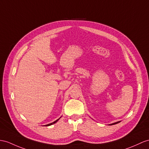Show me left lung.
<instances>
[{
	"label": "left lung",
	"instance_id": "8db88e82",
	"mask_svg": "<svg viewBox=\"0 0 149 149\" xmlns=\"http://www.w3.org/2000/svg\"><path fill=\"white\" fill-rule=\"evenodd\" d=\"M120 121H118V122H116V123H112V124H111L110 125H116V124H117V123H119Z\"/></svg>",
	"mask_w": 149,
	"mask_h": 149
}]
</instances>
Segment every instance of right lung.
<instances>
[{
    "instance_id": "1",
    "label": "right lung",
    "mask_w": 149,
    "mask_h": 149,
    "mask_svg": "<svg viewBox=\"0 0 149 149\" xmlns=\"http://www.w3.org/2000/svg\"><path fill=\"white\" fill-rule=\"evenodd\" d=\"M60 118H59L58 119H57L56 121H55L54 122H53V123H50V124H48V125H45V126H50V125H53V124H54V123H56L58 120H59V119H60Z\"/></svg>"
}]
</instances>
